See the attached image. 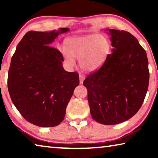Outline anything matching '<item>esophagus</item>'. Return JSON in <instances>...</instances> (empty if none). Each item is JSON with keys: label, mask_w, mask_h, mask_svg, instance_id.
I'll use <instances>...</instances> for the list:
<instances>
[{"label": "esophagus", "mask_w": 158, "mask_h": 158, "mask_svg": "<svg viewBox=\"0 0 158 158\" xmlns=\"http://www.w3.org/2000/svg\"><path fill=\"white\" fill-rule=\"evenodd\" d=\"M84 79H85V76L84 75V74H79V82H80V84H83V82H84Z\"/></svg>", "instance_id": "esophagus-1"}]
</instances>
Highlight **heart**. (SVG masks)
<instances>
[{"label": "heart", "mask_w": 158, "mask_h": 158, "mask_svg": "<svg viewBox=\"0 0 158 158\" xmlns=\"http://www.w3.org/2000/svg\"><path fill=\"white\" fill-rule=\"evenodd\" d=\"M66 49L61 52L69 67L76 65L74 58L79 59L83 70L94 72L100 68L107 58L111 49L107 37L99 34L73 36L66 40Z\"/></svg>", "instance_id": "b5f03b06"}]
</instances>
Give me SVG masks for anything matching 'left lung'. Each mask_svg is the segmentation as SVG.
<instances>
[{
	"label": "left lung",
	"mask_w": 158,
	"mask_h": 158,
	"mask_svg": "<svg viewBox=\"0 0 158 158\" xmlns=\"http://www.w3.org/2000/svg\"><path fill=\"white\" fill-rule=\"evenodd\" d=\"M106 31L111 35L112 53L83 84L93 119L115 125L131 118L142 105L148 87V61L146 51L129 32Z\"/></svg>",
	"instance_id": "1"
}]
</instances>
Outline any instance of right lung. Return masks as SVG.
Instances as JSON below:
<instances>
[{
  "label": "right lung",
  "mask_w": 158,
  "mask_h": 158,
  "mask_svg": "<svg viewBox=\"0 0 158 158\" xmlns=\"http://www.w3.org/2000/svg\"><path fill=\"white\" fill-rule=\"evenodd\" d=\"M69 31H29L12 57L7 78L10 98L21 116L37 126L54 127L63 121L79 84L78 73L65 71L61 53L50 46Z\"/></svg>",
  "instance_id": "1"
}]
</instances>
